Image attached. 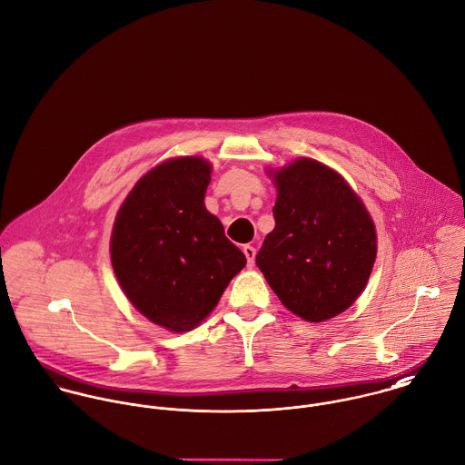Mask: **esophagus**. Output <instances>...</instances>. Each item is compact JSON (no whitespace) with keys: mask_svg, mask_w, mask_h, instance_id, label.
<instances>
[{"mask_svg":"<svg viewBox=\"0 0 465 465\" xmlns=\"http://www.w3.org/2000/svg\"><path fill=\"white\" fill-rule=\"evenodd\" d=\"M242 252H244V255H246V261H248V268H252L253 264H255V255H257V250L253 248V246H244L242 248Z\"/></svg>","mask_w":465,"mask_h":465,"instance_id":"obj_1","label":"esophagus"}]
</instances>
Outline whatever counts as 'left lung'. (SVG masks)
Listing matches in <instances>:
<instances>
[{
    "mask_svg": "<svg viewBox=\"0 0 465 465\" xmlns=\"http://www.w3.org/2000/svg\"><path fill=\"white\" fill-rule=\"evenodd\" d=\"M277 186L275 228L257 266L296 316L318 323L347 311L363 292L377 235L360 195L331 167L298 158L268 171Z\"/></svg>",
    "mask_w": 465,
    "mask_h": 465,
    "instance_id": "left-lung-1",
    "label": "left lung"
}]
</instances>
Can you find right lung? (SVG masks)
Segmentation results:
<instances>
[{"label":"right lung","mask_w":465,"mask_h":465,"mask_svg":"<svg viewBox=\"0 0 465 465\" xmlns=\"http://www.w3.org/2000/svg\"><path fill=\"white\" fill-rule=\"evenodd\" d=\"M212 165L199 156L151 169L122 203L111 264L129 302L173 332L197 327L217 305L244 253L204 206Z\"/></svg>","instance_id":"add662e5"}]
</instances>
